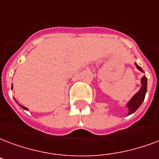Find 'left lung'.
I'll list each match as a JSON object with an SVG mask.
<instances>
[{
    "mask_svg": "<svg viewBox=\"0 0 159 159\" xmlns=\"http://www.w3.org/2000/svg\"><path fill=\"white\" fill-rule=\"evenodd\" d=\"M136 68L139 70H141L142 72H144L143 70L142 69V67H140L138 65L135 63ZM141 83H142V87L141 89L136 94L134 95L133 97L130 98V100L126 104V107L129 109V113H128V116H130L131 114H133L136 109H138L141 104L142 103V102L144 101V98H145L146 93H147V86H148V80H147V77L146 76H143L142 77V80H141Z\"/></svg>",
    "mask_w": 159,
    "mask_h": 159,
    "instance_id": "1",
    "label": "left lung"
}]
</instances>
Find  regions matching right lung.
<instances>
[{
	"instance_id": "add662e5",
	"label": "right lung",
	"mask_w": 159,
	"mask_h": 159,
	"mask_svg": "<svg viewBox=\"0 0 159 159\" xmlns=\"http://www.w3.org/2000/svg\"><path fill=\"white\" fill-rule=\"evenodd\" d=\"M11 89H12V86H11ZM19 105H20V104H19ZM20 106L22 107V108H23V109H28V108H26V107L23 106V105H20Z\"/></svg>"
}]
</instances>
